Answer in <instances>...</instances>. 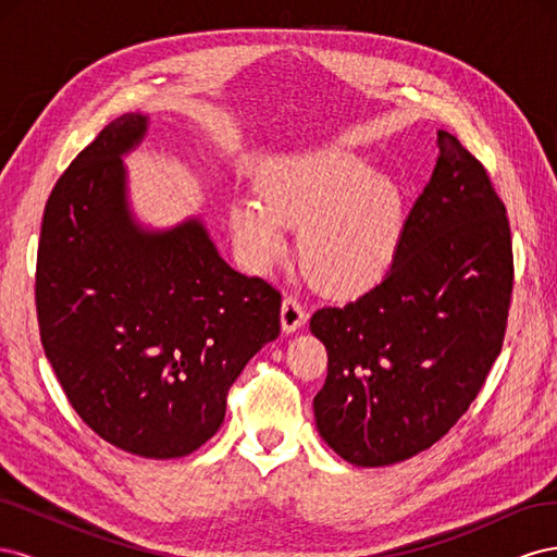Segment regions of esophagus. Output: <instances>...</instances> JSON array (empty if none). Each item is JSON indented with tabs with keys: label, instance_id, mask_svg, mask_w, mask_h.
Here are the masks:
<instances>
[{
	"label": "esophagus",
	"instance_id": "1",
	"mask_svg": "<svg viewBox=\"0 0 557 557\" xmlns=\"http://www.w3.org/2000/svg\"><path fill=\"white\" fill-rule=\"evenodd\" d=\"M305 309H301L299 301L295 297H285L283 307H281V327L285 334L297 332L301 325H305Z\"/></svg>",
	"mask_w": 557,
	"mask_h": 557
}]
</instances>
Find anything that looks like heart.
I'll return each mask as SVG.
<instances>
[{
    "instance_id": "b5f03b06",
    "label": "heart",
    "mask_w": 557,
    "mask_h": 557,
    "mask_svg": "<svg viewBox=\"0 0 557 557\" xmlns=\"http://www.w3.org/2000/svg\"><path fill=\"white\" fill-rule=\"evenodd\" d=\"M299 225L309 276L327 290L352 288L395 256L401 190L339 148L283 156L264 170L262 199L234 201L232 232L246 262L267 272L288 252V227Z\"/></svg>"
}]
</instances>
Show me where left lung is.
I'll list each match as a JSON object with an SVG mask.
<instances>
[{"mask_svg":"<svg viewBox=\"0 0 557 557\" xmlns=\"http://www.w3.org/2000/svg\"><path fill=\"white\" fill-rule=\"evenodd\" d=\"M440 158L381 283L311 315L327 379L315 428L350 465L409 460L458 423L497 360L513 290L511 230L483 164L436 134Z\"/></svg>","mask_w":557,"mask_h":557,"instance_id":"1","label":"left lung"}]
</instances>
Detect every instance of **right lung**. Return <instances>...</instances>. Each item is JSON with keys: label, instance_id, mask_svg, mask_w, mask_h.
<instances>
[{"label": "right lung", "instance_id": "add662e5", "mask_svg": "<svg viewBox=\"0 0 557 557\" xmlns=\"http://www.w3.org/2000/svg\"><path fill=\"white\" fill-rule=\"evenodd\" d=\"M148 115L115 117L55 183L37 252L41 344L90 430L170 460L207 444L227 391L281 332V293L218 256L205 223L146 230L123 156Z\"/></svg>", "mask_w": 557, "mask_h": 557}]
</instances>
